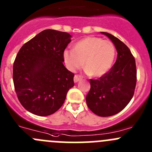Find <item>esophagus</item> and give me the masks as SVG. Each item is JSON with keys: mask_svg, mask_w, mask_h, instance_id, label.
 <instances>
[{"mask_svg": "<svg viewBox=\"0 0 152 152\" xmlns=\"http://www.w3.org/2000/svg\"><path fill=\"white\" fill-rule=\"evenodd\" d=\"M81 79H82V76H79V75H75V76H74V82H75V83L78 82L79 80H81Z\"/></svg>", "mask_w": 152, "mask_h": 152, "instance_id": "obj_1", "label": "esophagus"}]
</instances>
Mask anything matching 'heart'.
Returning <instances> with one entry per match:
<instances>
[{
	"label": "heart",
	"mask_w": 152,
	"mask_h": 152,
	"mask_svg": "<svg viewBox=\"0 0 152 152\" xmlns=\"http://www.w3.org/2000/svg\"><path fill=\"white\" fill-rule=\"evenodd\" d=\"M64 60L69 70L75 71L84 65L91 76L99 77L104 75L113 65L115 48L109 40L97 37H87L75 44L73 49L64 51Z\"/></svg>",
	"instance_id": "heart-1"
}]
</instances>
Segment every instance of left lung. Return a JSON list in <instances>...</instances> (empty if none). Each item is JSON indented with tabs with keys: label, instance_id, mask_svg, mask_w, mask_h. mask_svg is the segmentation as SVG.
Instances as JSON below:
<instances>
[{
	"label": "left lung",
	"instance_id": "left-lung-1",
	"mask_svg": "<svg viewBox=\"0 0 152 152\" xmlns=\"http://www.w3.org/2000/svg\"><path fill=\"white\" fill-rule=\"evenodd\" d=\"M102 33L114 43L117 59L107 73L98 79H90V90L86 96V102L93 113L108 117L123 110L132 99L137 82V69L129 48L113 35Z\"/></svg>",
	"mask_w": 152,
	"mask_h": 152
}]
</instances>
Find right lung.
Here are the masks:
<instances>
[{"label":"right lung","mask_w":152,"mask_h":152,"mask_svg":"<svg viewBox=\"0 0 152 152\" xmlns=\"http://www.w3.org/2000/svg\"><path fill=\"white\" fill-rule=\"evenodd\" d=\"M67 32L46 29L26 42L13 65L15 93L23 107L39 116L56 113L74 86V73L64 66L71 41Z\"/></svg>","instance_id":"obj_1"}]
</instances>
